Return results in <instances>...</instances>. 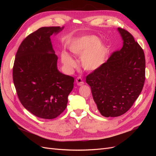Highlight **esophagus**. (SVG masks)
Returning a JSON list of instances; mask_svg holds the SVG:
<instances>
[{
  "label": "esophagus",
  "instance_id": "esophagus-1",
  "mask_svg": "<svg viewBox=\"0 0 156 156\" xmlns=\"http://www.w3.org/2000/svg\"><path fill=\"white\" fill-rule=\"evenodd\" d=\"M76 83L78 86H82L84 84V81H83V79L81 77H78L76 79Z\"/></svg>",
  "mask_w": 156,
  "mask_h": 156
}]
</instances>
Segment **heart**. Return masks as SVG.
<instances>
[{"label": "heart", "mask_w": 156, "mask_h": 156, "mask_svg": "<svg viewBox=\"0 0 156 156\" xmlns=\"http://www.w3.org/2000/svg\"><path fill=\"white\" fill-rule=\"evenodd\" d=\"M69 51L75 56H81L82 67L92 72L100 68L107 59L109 48L95 36H84L75 40L68 46ZM61 60L64 66L71 71L77 66L75 60L68 53L62 52Z\"/></svg>", "instance_id": "heart-1"}]
</instances>
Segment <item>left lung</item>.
I'll list each match as a JSON object with an SVG mask.
<instances>
[{"instance_id":"obj_1","label":"left lung","mask_w":156,"mask_h":156,"mask_svg":"<svg viewBox=\"0 0 156 156\" xmlns=\"http://www.w3.org/2000/svg\"><path fill=\"white\" fill-rule=\"evenodd\" d=\"M117 30L123 40L122 48L86 78L98 109L105 117L119 116L128 111L145 81L143 49L129 32L121 28Z\"/></svg>"}]
</instances>
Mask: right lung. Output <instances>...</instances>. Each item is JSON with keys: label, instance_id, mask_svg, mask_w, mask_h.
I'll return each instance as SVG.
<instances>
[{"label": "right lung", "instance_id": "right-lung-1", "mask_svg": "<svg viewBox=\"0 0 156 156\" xmlns=\"http://www.w3.org/2000/svg\"><path fill=\"white\" fill-rule=\"evenodd\" d=\"M64 27H41L22 41L16 55L13 80L19 99L27 111L44 119H53L67 107L74 78L57 68L51 36Z\"/></svg>", "mask_w": 156, "mask_h": 156}]
</instances>
